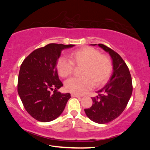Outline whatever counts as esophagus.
<instances>
[{
	"instance_id": "esophagus-1",
	"label": "esophagus",
	"mask_w": 150,
	"mask_h": 150,
	"mask_svg": "<svg viewBox=\"0 0 150 150\" xmlns=\"http://www.w3.org/2000/svg\"><path fill=\"white\" fill-rule=\"evenodd\" d=\"M71 96L72 97H77V98H79V97H80V96H79V95H75V94H71Z\"/></svg>"
}]
</instances>
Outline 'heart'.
<instances>
[{
	"label": "heart",
	"mask_w": 150,
	"mask_h": 150,
	"mask_svg": "<svg viewBox=\"0 0 150 150\" xmlns=\"http://www.w3.org/2000/svg\"><path fill=\"white\" fill-rule=\"evenodd\" d=\"M71 60L60 57L57 60V68L60 77H68L71 74L74 65L82 66L81 78L73 77L65 82L67 91L81 95L93 86H100L109 79L113 65L109 57L102 55L99 51L91 47L77 50L70 55Z\"/></svg>",
	"instance_id": "heart-1"
}]
</instances>
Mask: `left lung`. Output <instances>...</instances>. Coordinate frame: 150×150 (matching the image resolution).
I'll return each mask as SVG.
<instances>
[{
    "label": "left lung",
    "mask_w": 150,
    "mask_h": 150,
    "mask_svg": "<svg viewBox=\"0 0 150 150\" xmlns=\"http://www.w3.org/2000/svg\"><path fill=\"white\" fill-rule=\"evenodd\" d=\"M98 46L110 54L113 71L108 83L97 91L96 97L91 98V107L84 111L93 122L106 124L115 119L126 108L132 94V81L129 69L122 57L103 44Z\"/></svg>",
    "instance_id": "8db88e82"
}]
</instances>
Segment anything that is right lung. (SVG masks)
I'll use <instances>...</instances> for the list:
<instances>
[{"mask_svg": "<svg viewBox=\"0 0 150 150\" xmlns=\"http://www.w3.org/2000/svg\"><path fill=\"white\" fill-rule=\"evenodd\" d=\"M75 45L49 44L31 52L22 63L17 91L25 110L40 122H50L64 111L70 93L57 90L63 84L59 78L57 62L61 52ZM54 90V93L50 92Z\"/></svg>", "mask_w": 150, "mask_h": 150, "instance_id": "obj_1", "label": "right lung"}]
</instances>
